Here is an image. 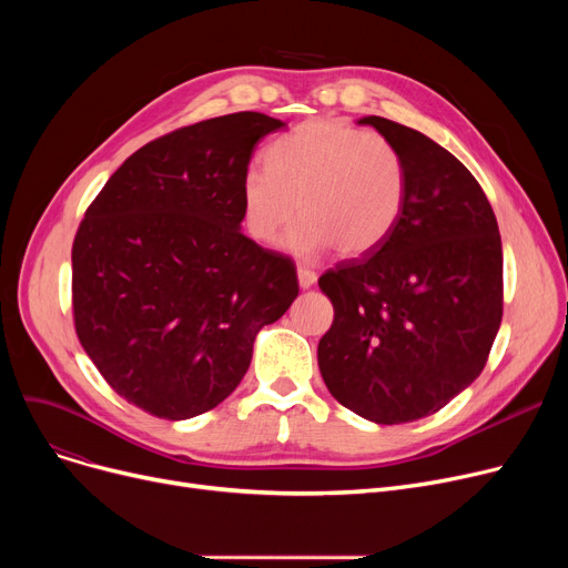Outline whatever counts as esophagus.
Segmentation results:
<instances>
[{"mask_svg": "<svg viewBox=\"0 0 568 568\" xmlns=\"http://www.w3.org/2000/svg\"><path fill=\"white\" fill-rule=\"evenodd\" d=\"M296 276H300V285H302L304 290H308V287H313V285L317 283V274L313 272V268H306V266L296 268Z\"/></svg>", "mask_w": 568, "mask_h": 568, "instance_id": "obj_1", "label": "esophagus"}]
</instances>
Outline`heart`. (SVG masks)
<instances>
[{
    "mask_svg": "<svg viewBox=\"0 0 568 568\" xmlns=\"http://www.w3.org/2000/svg\"><path fill=\"white\" fill-rule=\"evenodd\" d=\"M264 165L242 176L244 225L260 244H274L300 214L290 253L315 257L336 246L343 257H362L400 223L405 161L377 133L308 119L266 146Z\"/></svg>",
    "mask_w": 568,
    "mask_h": 568,
    "instance_id": "heart-1",
    "label": "heart"
}]
</instances>
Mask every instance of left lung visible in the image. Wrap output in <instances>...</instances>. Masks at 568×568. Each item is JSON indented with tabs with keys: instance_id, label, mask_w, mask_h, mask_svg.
<instances>
[{
	"instance_id": "1",
	"label": "left lung",
	"mask_w": 568,
	"mask_h": 568,
	"mask_svg": "<svg viewBox=\"0 0 568 568\" xmlns=\"http://www.w3.org/2000/svg\"><path fill=\"white\" fill-rule=\"evenodd\" d=\"M405 161L398 227L320 278L334 304L317 364L332 396L368 422L424 419L481 375L501 322V239L471 172L424 133L364 116Z\"/></svg>"
}]
</instances>
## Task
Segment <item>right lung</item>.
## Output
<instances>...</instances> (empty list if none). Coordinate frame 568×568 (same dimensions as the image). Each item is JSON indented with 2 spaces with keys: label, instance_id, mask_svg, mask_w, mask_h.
I'll use <instances>...</instances> for the list:
<instances>
[{
  "label": "right lung",
  "instance_id": "add662e5",
  "mask_svg": "<svg viewBox=\"0 0 568 568\" xmlns=\"http://www.w3.org/2000/svg\"><path fill=\"white\" fill-rule=\"evenodd\" d=\"M285 124L234 112L140 146L73 242L80 345L135 407L182 422L223 403L300 294L294 262L242 232V176Z\"/></svg>",
  "mask_w": 568,
  "mask_h": 568
}]
</instances>
